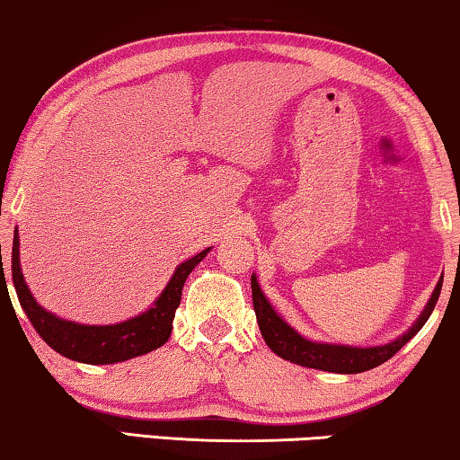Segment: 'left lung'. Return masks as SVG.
<instances>
[{"label": "left lung", "instance_id": "1", "mask_svg": "<svg viewBox=\"0 0 460 460\" xmlns=\"http://www.w3.org/2000/svg\"><path fill=\"white\" fill-rule=\"evenodd\" d=\"M442 280H438L433 288L429 301L419 314V318L408 326V331L395 337L394 341L381 345H367V348H358V345H343V343H326V341H312L299 335L279 312L274 310L266 295H263L257 276H251V291H253V307L257 324H260L263 341L276 356L285 358V360L299 364V367L324 370V373L337 375H356L370 370L379 364L387 362L395 351H400L417 332L423 329V324L429 320L433 307L438 304L439 291H442Z\"/></svg>", "mask_w": 460, "mask_h": 460}]
</instances>
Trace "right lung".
<instances>
[{"label": "right lung", "instance_id": "1", "mask_svg": "<svg viewBox=\"0 0 460 460\" xmlns=\"http://www.w3.org/2000/svg\"><path fill=\"white\" fill-rule=\"evenodd\" d=\"M18 249H21V238H18V230H14V243H12V282H14L18 301H21L24 314H27L31 324L35 326V331L40 332V337L49 348L58 351L60 356L68 358V360L84 364L125 362L136 356L148 354V351L167 343L188 274L211 251L209 247L190 257V260L181 261L175 268L172 279H169L167 287L155 299V304L148 310L137 314V316L117 324H81L56 316V314L48 312L46 307L37 304V299L33 297L22 276Z\"/></svg>", "mask_w": 460, "mask_h": 460}]
</instances>
